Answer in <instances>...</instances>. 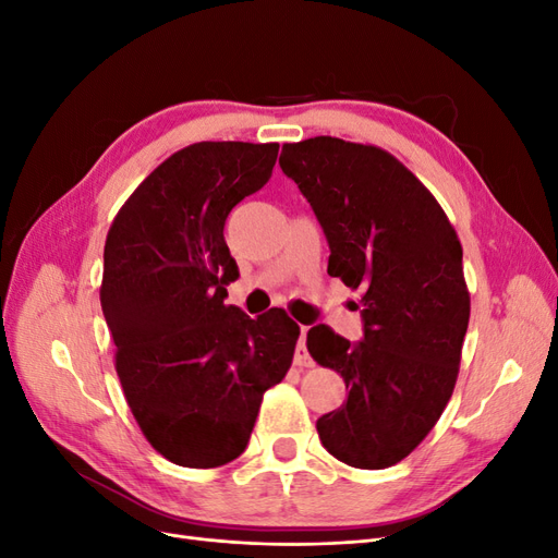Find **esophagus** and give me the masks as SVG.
Here are the masks:
<instances>
[{"mask_svg":"<svg viewBox=\"0 0 558 558\" xmlns=\"http://www.w3.org/2000/svg\"><path fill=\"white\" fill-rule=\"evenodd\" d=\"M307 328H302V332H300V342H298V347H295V365L298 367H312L314 365V361H312V356H310V351H307Z\"/></svg>","mask_w":558,"mask_h":558,"instance_id":"esophagus-1","label":"esophagus"}]
</instances>
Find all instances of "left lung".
Listing matches in <instances>:
<instances>
[{
	"label": "left lung",
	"instance_id": "obj_1",
	"mask_svg": "<svg viewBox=\"0 0 558 558\" xmlns=\"http://www.w3.org/2000/svg\"><path fill=\"white\" fill-rule=\"evenodd\" d=\"M279 165L324 228L328 275L361 289L363 340L307 332L312 359L349 396L316 421L320 442L353 468L400 463L433 430L459 377L470 293L463 248L440 202L373 144L314 137L283 144Z\"/></svg>",
	"mask_w": 558,
	"mask_h": 558
}]
</instances>
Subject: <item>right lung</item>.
Masks as SVG:
<instances>
[{"label":"right lung","instance_id":"obj_1","mask_svg":"<svg viewBox=\"0 0 558 558\" xmlns=\"http://www.w3.org/2000/svg\"><path fill=\"white\" fill-rule=\"evenodd\" d=\"M279 144L197 142L172 154L118 209L99 300L132 416L183 468L238 459L267 388L293 363L300 326L275 307L226 305L240 277L223 240L232 207L260 191Z\"/></svg>","mask_w":558,"mask_h":558}]
</instances>
